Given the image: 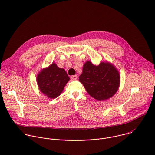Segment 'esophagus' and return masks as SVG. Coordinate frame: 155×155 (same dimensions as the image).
Returning <instances> with one entry per match:
<instances>
[{"label":"esophagus","instance_id":"34e87169","mask_svg":"<svg viewBox=\"0 0 155 155\" xmlns=\"http://www.w3.org/2000/svg\"><path fill=\"white\" fill-rule=\"evenodd\" d=\"M78 78V76L77 75H72L71 77V79L72 80H77Z\"/></svg>","mask_w":155,"mask_h":155}]
</instances>
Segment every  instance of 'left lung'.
<instances>
[{"instance_id":"left-lung-1","label":"left lung","mask_w":155,"mask_h":155,"mask_svg":"<svg viewBox=\"0 0 155 155\" xmlns=\"http://www.w3.org/2000/svg\"><path fill=\"white\" fill-rule=\"evenodd\" d=\"M87 93L97 101H104L112 97L118 91L120 75L115 66L108 62L95 65L87 61L79 77Z\"/></svg>"}]
</instances>
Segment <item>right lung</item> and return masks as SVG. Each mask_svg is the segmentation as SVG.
<instances>
[{"mask_svg": "<svg viewBox=\"0 0 155 155\" xmlns=\"http://www.w3.org/2000/svg\"><path fill=\"white\" fill-rule=\"evenodd\" d=\"M69 80L66 71L58 68L55 63L42 69L37 77L40 91L50 99L58 97Z\"/></svg>", "mask_w": 155, "mask_h": 155, "instance_id": "obj_1", "label": "right lung"}]
</instances>
